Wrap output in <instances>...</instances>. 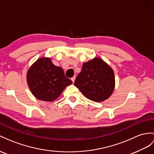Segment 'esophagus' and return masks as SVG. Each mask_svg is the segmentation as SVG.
Masks as SVG:
<instances>
[{
  "instance_id": "34e87169",
  "label": "esophagus",
  "mask_w": 154,
  "mask_h": 154,
  "mask_svg": "<svg viewBox=\"0 0 154 154\" xmlns=\"http://www.w3.org/2000/svg\"><path fill=\"white\" fill-rule=\"evenodd\" d=\"M75 79H76V76H73L72 78H71V80H72V81L73 83H74V81H75Z\"/></svg>"
}]
</instances>
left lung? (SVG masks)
<instances>
[{
	"label": "left lung",
	"mask_w": 154,
	"mask_h": 154,
	"mask_svg": "<svg viewBox=\"0 0 154 154\" xmlns=\"http://www.w3.org/2000/svg\"><path fill=\"white\" fill-rule=\"evenodd\" d=\"M74 85L88 99L100 102L107 99L115 85L114 71L99 58L84 63Z\"/></svg>",
	"instance_id": "1"
}]
</instances>
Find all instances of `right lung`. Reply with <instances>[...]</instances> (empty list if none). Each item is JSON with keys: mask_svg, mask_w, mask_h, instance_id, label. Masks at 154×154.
Returning a JSON list of instances; mask_svg holds the SVG:
<instances>
[{"mask_svg": "<svg viewBox=\"0 0 154 154\" xmlns=\"http://www.w3.org/2000/svg\"><path fill=\"white\" fill-rule=\"evenodd\" d=\"M27 80L34 96L44 101L54 100L67 85L72 84L61 67L55 66L50 58L45 57L37 60L31 66Z\"/></svg>", "mask_w": 154, "mask_h": 154, "instance_id": "right-lung-1", "label": "right lung"}]
</instances>
